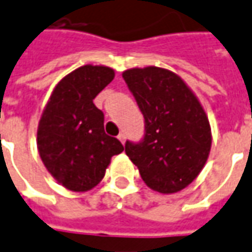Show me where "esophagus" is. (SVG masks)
<instances>
[{"mask_svg":"<svg viewBox=\"0 0 252 252\" xmlns=\"http://www.w3.org/2000/svg\"><path fill=\"white\" fill-rule=\"evenodd\" d=\"M118 138H119V140H121V143H122V144H125V141H126V133H121V134H119V136H118Z\"/></svg>","mask_w":252,"mask_h":252,"instance_id":"obj_1","label":"esophagus"}]
</instances>
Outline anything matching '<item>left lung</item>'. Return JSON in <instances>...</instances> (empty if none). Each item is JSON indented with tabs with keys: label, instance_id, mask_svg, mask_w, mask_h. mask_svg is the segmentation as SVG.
Returning a JSON list of instances; mask_svg holds the SVG:
<instances>
[{
	"label": "left lung",
	"instance_id": "left-lung-1",
	"mask_svg": "<svg viewBox=\"0 0 252 252\" xmlns=\"http://www.w3.org/2000/svg\"><path fill=\"white\" fill-rule=\"evenodd\" d=\"M123 79L144 116V136L125 151L155 191L176 193L198 176L208 159L211 127L197 97L166 69H129Z\"/></svg>",
	"mask_w": 252,
	"mask_h": 252
}]
</instances>
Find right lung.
<instances>
[{
    "mask_svg": "<svg viewBox=\"0 0 252 252\" xmlns=\"http://www.w3.org/2000/svg\"><path fill=\"white\" fill-rule=\"evenodd\" d=\"M106 66L79 67L65 76L44 109L37 147L45 168L72 191H87L105 175L111 158L125 150L104 130V114L93 99L114 80Z\"/></svg>",
    "mask_w": 252,
    "mask_h": 252,
    "instance_id": "obj_1",
    "label": "right lung"
}]
</instances>
